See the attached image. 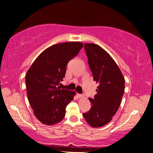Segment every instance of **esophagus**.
Here are the masks:
<instances>
[{
    "label": "esophagus",
    "mask_w": 153,
    "mask_h": 153,
    "mask_svg": "<svg viewBox=\"0 0 153 153\" xmlns=\"http://www.w3.org/2000/svg\"><path fill=\"white\" fill-rule=\"evenodd\" d=\"M77 97H78V98H82L83 97H84V96H83L81 94H77Z\"/></svg>",
    "instance_id": "esophagus-1"
}]
</instances>
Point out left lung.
<instances>
[{
	"mask_svg": "<svg viewBox=\"0 0 153 153\" xmlns=\"http://www.w3.org/2000/svg\"><path fill=\"white\" fill-rule=\"evenodd\" d=\"M84 48L94 81L98 84L94 98H89L91 108L83 116L93 128L107 124L117 112L122 99L125 79L120 68L107 52L95 44L86 43Z\"/></svg>",
	"mask_w": 153,
	"mask_h": 153,
	"instance_id": "1",
	"label": "left lung"
}]
</instances>
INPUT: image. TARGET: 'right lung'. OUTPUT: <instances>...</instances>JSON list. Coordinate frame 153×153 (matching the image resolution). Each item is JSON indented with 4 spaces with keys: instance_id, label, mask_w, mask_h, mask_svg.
Listing matches in <instances>:
<instances>
[{
    "instance_id": "1",
    "label": "right lung",
    "mask_w": 153,
    "mask_h": 153,
    "mask_svg": "<svg viewBox=\"0 0 153 153\" xmlns=\"http://www.w3.org/2000/svg\"><path fill=\"white\" fill-rule=\"evenodd\" d=\"M83 43L71 42L50 46L36 58L27 71L25 84L30 104L41 123L51 126L65 115L67 105L76 92L59 86L66 73L68 62L83 47Z\"/></svg>"
}]
</instances>
